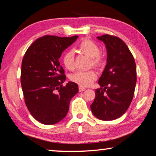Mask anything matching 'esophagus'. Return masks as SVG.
<instances>
[{
  "instance_id": "34e87169",
  "label": "esophagus",
  "mask_w": 156,
  "mask_h": 156,
  "mask_svg": "<svg viewBox=\"0 0 156 156\" xmlns=\"http://www.w3.org/2000/svg\"><path fill=\"white\" fill-rule=\"evenodd\" d=\"M85 90H86L85 87H83L82 86L79 87V91H80V92H83V91H84Z\"/></svg>"
}]
</instances>
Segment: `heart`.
<instances>
[{
	"instance_id": "obj_1",
	"label": "heart",
	"mask_w": 156,
	"mask_h": 156,
	"mask_svg": "<svg viewBox=\"0 0 156 156\" xmlns=\"http://www.w3.org/2000/svg\"><path fill=\"white\" fill-rule=\"evenodd\" d=\"M79 50L91 58V64L93 66H99L102 63V57L100 54V48L94 41L90 39H84L78 46ZM63 64L69 70L74 69V55L73 51H66L62 57ZM97 73L94 70L78 71L71 76V80L80 86H90L96 80Z\"/></svg>"
}]
</instances>
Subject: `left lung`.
<instances>
[{
    "instance_id": "obj_1",
    "label": "left lung",
    "mask_w": 156,
    "mask_h": 156,
    "mask_svg": "<svg viewBox=\"0 0 156 156\" xmlns=\"http://www.w3.org/2000/svg\"><path fill=\"white\" fill-rule=\"evenodd\" d=\"M105 44L107 64L90 105L97 118L109 121L120 118L126 112L134 95L136 65L133 56L120 38L105 34L97 37Z\"/></svg>"
}]
</instances>
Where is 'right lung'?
Returning a JSON list of instances; mask_svg holds the SVG:
<instances>
[{
  "mask_svg": "<svg viewBox=\"0 0 156 156\" xmlns=\"http://www.w3.org/2000/svg\"><path fill=\"white\" fill-rule=\"evenodd\" d=\"M78 36H44L30 46L22 61L21 83L25 103L32 116L44 125L56 124L65 118L72 98L79 92L75 82L66 80L60 65L62 52Z\"/></svg>",
  "mask_w": 156,
  "mask_h": 156,
  "instance_id": "add662e5",
  "label": "right lung"
}]
</instances>
